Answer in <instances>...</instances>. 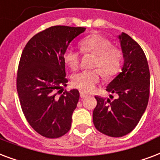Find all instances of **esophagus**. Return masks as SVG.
<instances>
[{
    "label": "esophagus",
    "instance_id": "esophagus-1",
    "mask_svg": "<svg viewBox=\"0 0 160 160\" xmlns=\"http://www.w3.org/2000/svg\"><path fill=\"white\" fill-rule=\"evenodd\" d=\"M80 97L82 98V99H84V98H85L86 96H88V95L86 93H85V92H83V91H80Z\"/></svg>",
    "mask_w": 160,
    "mask_h": 160
}]
</instances>
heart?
Instances as JSON below:
<instances>
[{
    "instance_id": "1",
    "label": "heart",
    "mask_w": 160,
    "mask_h": 160,
    "mask_svg": "<svg viewBox=\"0 0 160 160\" xmlns=\"http://www.w3.org/2000/svg\"><path fill=\"white\" fill-rule=\"evenodd\" d=\"M80 45L82 53L96 56L93 67L101 68L106 77L113 76L119 72L122 54L118 48L112 47L111 40L99 34H93L81 40ZM80 58V53L73 48H67L64 53L65 64L73 70L78 69ZM102 72L99 69L80 72L73 76L72 84L80 91L91 92L102 79Z\"/></svg>"
}]
</instances>
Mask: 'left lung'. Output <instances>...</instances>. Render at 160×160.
Listing matches in <instances>:
<instances>
[{"label": "left lung", "mask_w": 160, "mask_h": 160, "mask_svg": "<svg viewBox=\"0 0 160 160\" xmlns=\"http://www.w3.org/2000/svg\"><path fill=\"white\" fill-rule=\"evenodd\" d=\"M123 53L122 72L107 86L117 94L113 101L95 96L97 105L93 111V123L102 133L122 137L137 126L148 106L150 73L144 52L127 33L118 36ZM112 98V95L110 96Z\"/></svg>", "instance_id": "1"}]
</instances>
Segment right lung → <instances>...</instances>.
Instances as JSON below:
<instances>
[{
  "label": "right lung",
  "mask_w": 160,
  "mask_h": 160,
  "mask_svg": "<svg viewBox=\"0 0 160 160\" xmlns=\"http://www.w3.org/2000/svg\"><path fill=\"white\" fill-rule=\"evenodd\" d=\"M85 30L81 27H50L34 35L21 55L17 77L21 107L30 126L45 138H59L71 128L80 92L73 89L58 94L68 82L64 52Z\"/></svg>",
  "instance_id": "right-lung-1"
}]
</instances>
